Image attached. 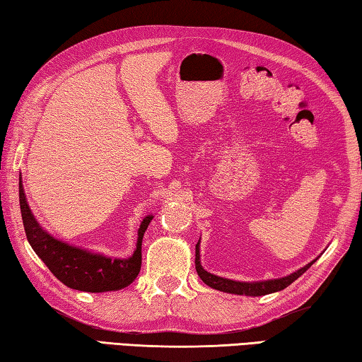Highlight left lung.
<instances>
[{
  "instance_id": "obj_1",
  "label": "left lung",
  "mask_w": 362,
  "mask_h": 362,
  "mask_svg": "<svg viewBox=\"0 0 362 362\" xmlns=\"http://www.w3.org/2000/svg\"><path fill=\"white\" fill-rule=\"evenodd\" d=\"M315 262V261H313ZM310 262L305 267H302L300 270L294 272L284 278H278V280H267V281H255V283H243V281H233V280H227V278L223 276H216L210 274V272L204 270V267L200 265V252H199V243L195 246V269H197V274L202 278V281L213 289L218 291H224V293H230V294H245V296H265L270 293H276V291H281L284 288H288L291 283L296 281L303 272H307L312 264Z\"/></svg>"
}]
</instances>
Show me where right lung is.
I'll return each instance as SVG.
<instances>
[{
  "mask_svg": "<svg viewBox=\"0 0 362 362\" xmlns=\"http://www.w3.org/2000/svg\"><path fill=\"white\" fill-rule=\"evenodd\" d=\"M18 197H21V213L28 243L49 270L68 288L86 291V293H105V291H117L129 286L138 276L141 269L143 235L152 216H146L139 226L136 250L133 256L129 259H116L63 243L42 230L25 199L22 180L18 182Z\"/></svg>",
  "mask_w": 362,
  "mask_h": 362,
  "instance_id": "add662e5",
  "label": "right lung"
}]
</instances>
